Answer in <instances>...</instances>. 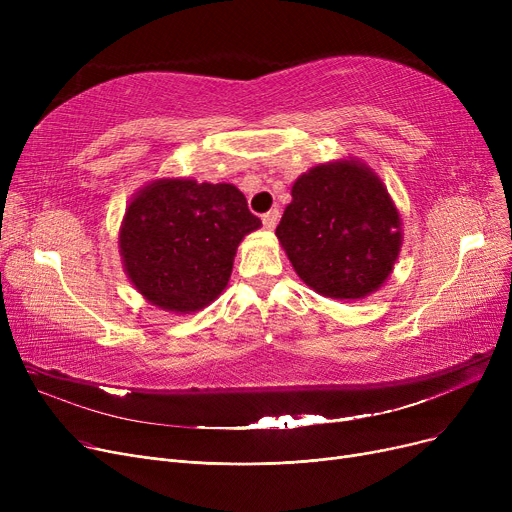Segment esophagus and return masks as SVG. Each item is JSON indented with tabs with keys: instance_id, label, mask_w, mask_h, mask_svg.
<instances>
[{
	"instance_id": "obj_1",
	"label": "esophagus",
	"mask_w": 512,
	"mask_h": 512,
	"mask_svg": "<svg viewBox=\"0 0 512 512\" xmlns=\"http://www.w3.org/2000/svg\"><path fill=\"white\" fill-rule=\"evenodd\" d=\"M278 220H280V211L278 209H272V211H267V213L261 215V222H263L265 230H274Z\"/></svg>"
}]
</instances>
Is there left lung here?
<instances>
[{"instance_id": "1", "label": "left lung", "mask_w": 512, "mask_h": 512, "mask_svg": "<svg viewBox=\"0 0 512 512\" xmlns=\"http://www.w3.org/2000/svg\"><path fill=\"white\" fill-rule=\"evenodd\" d=\"M276 236L299 278L328 299H365L398 259L400 215L380 176L361 161L311 168L292 184Z\"/></svg>"}]
</instances>
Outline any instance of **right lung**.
<instances>
[{"label":"right lung","mask_w":512,"mask_h":512,"mask_svg":"<svg viewBox=\"0 0 512 512\" xmlns=\"http://www.w3.org/2000/svg\"><path fill=\"white\" fill-rule=\"evenodd\" d=\"M259 226L234 184L153 180L124 213V272L151 305L195 313L224 292L240 240Z\"/></svg>","instance_id":"right-lung-1"}]
</instances>
